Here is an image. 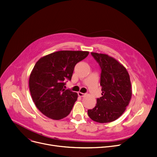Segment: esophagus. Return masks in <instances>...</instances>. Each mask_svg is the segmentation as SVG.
<instances>
[{"instance_id":"34e87169","label":"esophagus","mask_w":157,"mask_h":157,"mask_svg":"<svg viewBox=\"0 0 157 157\" xmlns=\"http://www.w3.org/2000/svg\"><path fill=\"white\" fill-rule=\"evenodd\" d=\"M78 96H79L81 97H83L86 95V93H81V92H78Z\"/></svg>"}]
</instances>
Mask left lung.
Instances as JSON below:
<instances>
[{"label": "left lung", "mask_w": 157, "mask_h": 157, "mask_svg": "<svg viewBox=\"0 0 157 157\" xmlns=\"http://www.w3.org/2000/svg\"><path fill=\"white\" fill-rule=\"evenodd\" d=\"M100 69L102 93L96 106L88 110V116L99 123L110 122L118 119L128 106L132 95L128 72L115 59L106 54L91 52Z\"/></svg>", "instance_id": "obj_1"}]
</instances>
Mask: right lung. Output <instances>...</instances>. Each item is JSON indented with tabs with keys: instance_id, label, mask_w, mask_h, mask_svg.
Here are the masks:
<instances>
[{
	"instance_id": "obj_1",
	"label": "right lung",
	"mask_w": 157,
	"mask_h": 157,
	"mask_svg": "<svg viewBox=\"0 0 157 157\" xmlns=\"http://www.w3.org/2000/svg\"><path fill=\"white\" fill-rule=\"evenodd\" d=\"M88 54L85 51H58L35 64L29 76V90L36 107L45 116L59 120L69 114L78 94L65 89L66 81L71 80L76 64Z\"/></svg>"
}]
</instances>
